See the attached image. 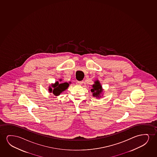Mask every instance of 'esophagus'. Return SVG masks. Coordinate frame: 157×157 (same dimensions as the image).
<instances>
[{"instance_id": "34e87169", "label": "esophagus", "mask_w": 157, "mask_h": 157, "mask_svg": "<svg viewBox=\"0 0 157 157\" xmlns=\"http://www.w3.org/2000/svg\"><path fill=\"white\" fill-rule=\"evenodd\" d=\"M83 82H84L83 81H78V84L81 85H82V84H83Z\"/></svg>"}]
</instances>
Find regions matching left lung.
Instances as JSON below:
<instances>
[{
	"mask_svg": "<svg viewBox=\"0 0 157 157\" xmlns=\"http://www.w3.org/2000/svg\"><path fill=\"white\" fill-rule=\"evenodd\" d=\"M90 90L93 93V97H96L99 98H101V96L100 94L103 92V90L99 80L95 81L94 84L93 85L92 88Z\"/></svg>",
	"mask_w": 157,
	"mask_h": 157,
	"instance_id": "left-lung-1",
	"label": "left lung"
}]
</instances>
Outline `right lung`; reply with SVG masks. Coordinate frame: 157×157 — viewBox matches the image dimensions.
<instances>
[{"instance_id": "obj_1", "label": "right lung", "mask_w": 157, "mask_h": 157, "mask_svg": "<svg viewBox=\"0 0 157 157\" xmlns=\"http://www.w3.org/2000/svg\"><path fill=\"white\" fill-rule=\"evenodd\" d=\"M59 81L61 82L62 79H59ZM71 82H63L59 83L58 82H55V84H52L51 86L49 87V93H52L55 96H58L60 95L61 93L64 92L68 88L69 86V84H70Z\"/></svg>"}]
</instances>
